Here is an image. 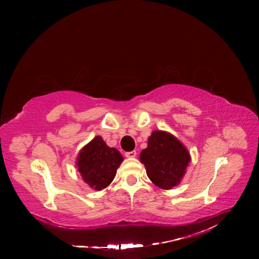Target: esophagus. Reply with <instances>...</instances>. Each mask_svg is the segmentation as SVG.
Masks as SVG:
<instances>
[{
	"mask_svg": "<svg viewBox=\"0 0 259 259\" xmlns=\"http://www.w3.org/2000/svg\"><path fill=\"white\" fill-rule=\"evenodd\" d=\"M136 156H137V152H136V150L125 152V157H126V158H135Z\"/></svg>",
	"mask_w": 259,
	"mask_h": 259,
	"instance_id": "1",
	"label": "esophagus"
}]
</instances>
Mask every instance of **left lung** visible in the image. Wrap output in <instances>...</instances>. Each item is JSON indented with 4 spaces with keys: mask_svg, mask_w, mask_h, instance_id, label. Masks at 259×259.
<instances>
[{
    "mask_svg": "<svg viewBox=\"0 0 259 259\" xmlns=\"http://www.w3.org/2000/svg\"><path fill=\"white\" fill-rule=\"evenodd\" d=\"M140 161L153 184L161 189H171L186 174L190 155L175 136L156 130L148 139V147L141 151Z\"/></svg>",
    "mask_w": 259,
    "mask_h": 259,
    "instance_id": "1",
    "label": "left lung"
}]
</instances>
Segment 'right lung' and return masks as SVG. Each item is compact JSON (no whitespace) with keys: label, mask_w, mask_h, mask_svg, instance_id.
<instances>
[{"label":"right lung","mask_w":259,"mask_h":259,"mask_svg":"<svg viewBox=\"0 0 259 259\" xmlns=\"http://www.w3.org/2000/svg\"><path fill=\"white\" fill-rule=\"evenodd\" d=\"M123 157L115 148H110L97 136L82 148L76 158L78 171L84 183L95 190H102L112 183Z\"/></svg>","instance_id":"obj_1"}]
</instances>
